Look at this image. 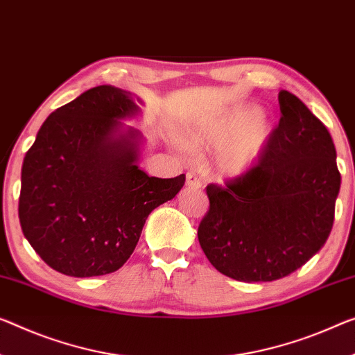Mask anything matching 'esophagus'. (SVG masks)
I'll return each mask as SVG.
<instances>
[{"label":"esophagus","mask_w":355,"mask_h":355,"mask_svg":"<svg viewBox=\"0 0 355 355\" xmlns=\"http://www.w3.org/2000/svg\"><path fill=\"white\" fill-rule=\"evenodd\" d=\"M185 185H187L189 189H193V190L203 189V184H201L200 179L195 176V173H187V181H185Z\"/></svg>","instance_id":"1"}]
</instances>
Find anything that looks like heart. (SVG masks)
Wrapping results in <instances>:
<instances>
[{"instance_id":"b5f03b06","label":"heart","mask_w":355,"mask_h":355,"mask_svg":"<svg viewBox=\"0 0 355 355\" xmlns=\"http://www.w3.org/2000/svg\"><path fill=\"white\" fill-rule=\"evenodd\" d=\"M275 119L249 105L234 106L190 128L192 146L219 152L217 166L225 178H243L252 170L268 146Z\"/></svg>"}]
</instances>
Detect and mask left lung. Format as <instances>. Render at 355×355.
I'll return each mask as SVG.
<instances>
[{"label":"left lung","instance_id":"obj_1","mask_svg":"<svg viewBox=\"0 0 355 355\" xmlns=\"http://www.w3.org/2000/svg\"><path fill=\"white\" fill-rule=\"evenodd\" d=\"M277 98L282 116L261 159L227 187H206L209 211L198 227L211 265L243 282L288 276L334 227L341 174L331 136L300 98Z\"/></svg>","mask_w":355,"mask_h":355}]
</instances>
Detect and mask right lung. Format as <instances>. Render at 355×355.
Here are the masks:
<instances>
[{
  "mask_svg": "<svg viewBox=\"0 0 355 355\" xmlns=\"http://www.w3.org/2000/svg\"><path fill=\"white\" fill-rule=\"evenodd\" d=\"M143 101L98 85L42 123L21 166L19 219L46 263L74 277L117 271L133 254L146 219L173 200L185 174L152 178L138 166L144 136L122 121Z\"/></svg>",
  "mask_w": 355,
  "mask_h": 355,
  "instance_id": "right-lung-1",
  "label": "right lung"
}]
</instances>
